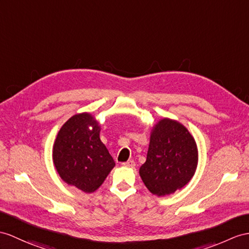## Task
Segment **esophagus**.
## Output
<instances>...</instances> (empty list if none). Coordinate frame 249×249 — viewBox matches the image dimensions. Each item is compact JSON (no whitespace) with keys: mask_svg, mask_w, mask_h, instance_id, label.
Masks as SVG:
<instances>
[{"mask_svg":"<svg viewBox=\"0 0 249 249\" xmlns=\"http://www.w3.org/2000/svg\"><path fill=\"white\" fill-rule=\"evenodd\" d=\"M123 166L128 167V168H134V167H135V161L130 160H128V161L123 162Z\"/></svg>","mask_w":249,"mask_h":249,"instance_id":"obj_1","label":"esophagus"}]
</instances>
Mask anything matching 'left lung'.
I'll return each mask as SVG.
<instances>
[{
	"label": "left lung",
	"instance_id": "8db88e82",
	"mask_svg": "<svg viewBox=\"0 0 249 249\" xmlns=\"http://www.w3.org/2000/svg\"><path fill=\"white\" fill-rule=\"evenodd\" d=\"M197 166L195 138L178 121L163 118L151 132L147 160L139 169L153 195H171L189 183Z\"/></svg>",
	"mask_w": 249,
	"mask_h": 249
}]
</instances>
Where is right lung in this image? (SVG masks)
<instances>
[{
	"instance_id": "obj_1",
	"label": "right lung",
	"mask_w": 249,
	"mask_h": 249,
	"mask_svg": "<svg viewBox=\"0 0 249 249\" xmlns=\"http://www.w3.org/2000/svg\"><path fill=\"white\" fill-rule=\"evenodd\" d=\"M99 133L94 116L77 114L62 125L53 144V160L60 178L87 193L98 189L115 166Z\"/></svg>"
}]
</instances>
